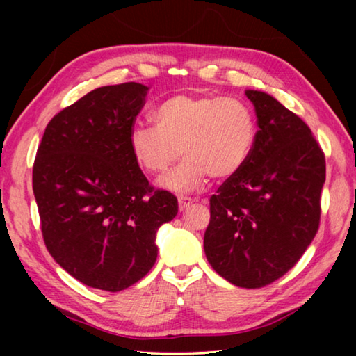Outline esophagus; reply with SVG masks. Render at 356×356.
<instances>
[{"label": "esophagus", "mask_w": 356, "mask_h": 356, "mask_svg": "<svg viewBox=\"0 0 356 356\" xmlns=\"http://www.w3.org/2000/svg\"><path fill=\"white\" fill-rule=\"evenodd\" d=\"M191 204H193L191 197H186V196H180L179 197V210H180V212H184V210L188 209Z\"/></svg>", "instance_id": "34e87169"}]
</instances>
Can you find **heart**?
I'll use <instances>...</instances> for the list:
<instances>
[{
	"mask_svg": "<svg viewBox=\"0 0 356 356\" xmlns=\"http://www.w3.org/2000/svg\"><path fill=\"white\" fill-rule=\"evenodd\" d=\"M155 127L129 131L131 156L144 171H166L180 152L185 160L159 180L161 188L188 193L212 179L242 170L256 143L254 113L245 102L212 94H176L155 108Z\"/></svg>",
	"mask_w": 356,
	"mask_h": 356,
	"instance_id": "obj_1",
	"label": "heart"
}]
</instances>
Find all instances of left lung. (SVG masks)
Instances as JSON below:
<instances>
[{"label":"left lung","mask_w":356,"mask_h":356,"mask_svg":"<svg viewBox=\"0 0 356 356\" xmlns=\"http://www.w3.org/2000/svg\"><path fill=\"white\" fill-rule=\"evenodd\" d=\"M245 94L257 116L256 143L210 197L204 251L234 286L259 289L286 275L316 237L325 155L308 125L273 95Z\"/></svg>","instance_id":"obj_1"}]
</instances>
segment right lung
Instances as JSON below:
<instances>
[{"instance_id": "obj_1", "label": "right lung", "mask_w": 356, "mask_h": 356, "mask_svg": "<svg viewBox=\"0 0 356 356\" xmlns=\"http://www.w3.org/2000/svg\"><path fill=\"white\" fill-rule=\"evenodd\" d=\"M147 91L134 81L94 89L48 122L34 160L48 252L75 280L108 292L149 273L156 231L179 210L176 196L149 185L129 147Z\"/></svg>"}]
</instances>
